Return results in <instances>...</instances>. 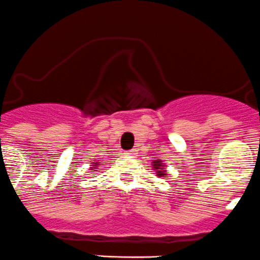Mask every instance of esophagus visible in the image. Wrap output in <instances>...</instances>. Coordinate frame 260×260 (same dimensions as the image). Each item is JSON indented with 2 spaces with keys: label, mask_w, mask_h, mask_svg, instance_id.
Masks as SVG:
<instances>
[{
  "label": "esophagus",
  "mask_w": 260,
  "mask_h": 260,
  "mask_svg": "<svg viewBox=\"0 0 260 260\" xmlns=\"http://www.w3.org/2000/svg\"><path fill=\"white\" fill-rule=\"evenodd\" d=\"M125 155H127V157H135V152L134 150H127V152H125Z\"/></svg>",
  "instance_id": "34e87169"
}]
</instances>
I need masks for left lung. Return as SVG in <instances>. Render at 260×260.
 Returning a JSON list of instances; mask_svg holds the SVG:
<instances>
[{
    "instance_id": "left-lung-1",
    "label": "left lung",
    "mask_w": 260,
    "mask_h": 260,
    "mask_svg": "<svg viewBox=\"0 0 260 260\" xmlns=\"http://www.w3.org/2000/svg\"><path fill=\"white\" fill-rule=\"evenodd\" d=\"M152 166L154 167L155 171H157V176L158 177H165L166 176V170L163 169V166H165V165H162V160L153 159Z\"/></svg>"
}]
</instances>
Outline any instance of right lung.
Segmentation results:
<instances>
[{
    "mask_svg": "<svg viewBox=\"0 0 260 260\" xmlns=\"http://www.w3.org/2000/svg\"><path fill=\"white\" fill-rule=\"evenodd\" d=\"M91 166H97V167H98V166H100V165H98L97 162H93V165H91ZM91 171H94V170H91Z\"/></svg>",
    "mask_w": 260,
    "mask_h": 260,
    "instance_id": "obj_1",
    "label": "right lung"
}]
</instances>
